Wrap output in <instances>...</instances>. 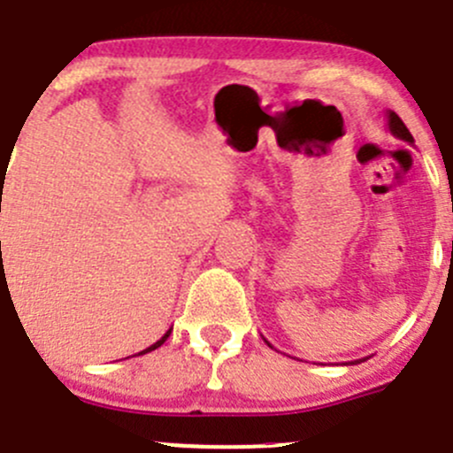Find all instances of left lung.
Wrapping results in <instances>:
<instances>
[{"mask_svg":"<svg viewBox=\"0 0 453 453\" xmlns=\"http://www.w3.org/2000/svg\"><path fill=\"white\" fill-rule=\"evenodd\" d=\"M388 129H390V134L396 135V138H399V140L410 142V144H412V142H414L412 134H410V131H408V127L403 125V120H401V118L396 116L395 111H388ZM267 344H269V342H267ZM269 346H272V344H269ZM359 362H362V359H357V362H350V364H359Z\"/></svg>","mask_w":453,"mask_h":453,"instance_id":"1","label":"left lung"}]
</instances>
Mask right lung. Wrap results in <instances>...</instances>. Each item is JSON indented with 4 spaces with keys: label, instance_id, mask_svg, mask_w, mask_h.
Returning a JSON list of instances; mask_svg holds the SVG:
<instances>
[{
    "label": "right lung",
    "instance_id": "right-lung-1",
    "mask_svg": "<svg viewBox=\"0 0 453 453\" xmlns=\"http://www.w3.org/2000/svg\"><path fill=\"white\" fill-rule=\"evenodd\" d=\"M171 331H173V328H168V331H166V333H164V335H162V337H159V340H157V342H155V344H150V346H149V349H144V350H142V353H138V355L150 353V350L159 349V346H162V344H164V342H166V340H168V335H171Z\"/></svg>",
    "mask_w": 453,
    "mask_h": 453
}]
</instances>
